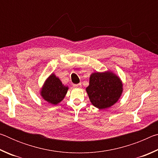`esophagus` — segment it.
<instances>
[{
    "label": "esophagus",
    "instance_id": "esophagus-1",
    "mask_svg": "<svg viewBox=\"0 0 158 158\" xmlns=\"http://www.w3.org/2000/svg\"><path fill=\"white\" fill-rule=\"evenodd\" d=\"M73 86L75 88H81V84H73Z\"/></svg>",
    "mask_w": 158,
    "mask_h": 158
}]
</instances>
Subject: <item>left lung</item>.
<instances>
[{
	"label": "left lung",
	"instance_id": "1",
	"mask_svg": "<svg viewBox=\"0 0 158 158\" xmlns=\"http://www.w3.org/2000/svg\"><path fill=\"white\" fill-rule=\"evenodd\" d=\"M86 92L92 105L100 109L109 108L117 102L123 93L121 79L111 71L94 73L90 77Z\"/></svg>",
	"mask_w": 158,
	"mask_h": 158
}]
</instances>
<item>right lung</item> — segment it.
I'll list each match as a JSON object with an SVG mask.
<instances>
[{
  "mask_svg": "<svg viewBox=\"0 0 158 158\" xmlns=\"http://www.w3.org/2000/svg\"><path fill=\"white\" fill-rule=\"evenodd\" d=\"M68 87L65 86L54 74L48 77L40 90V95L48 102L57 105L65 98Z\"/></svg>",
  "mask_w": 158,
  "mask_h": 158,
  "instance_id": "obj_1",
  "label": "right lung"
}]
</instances>
